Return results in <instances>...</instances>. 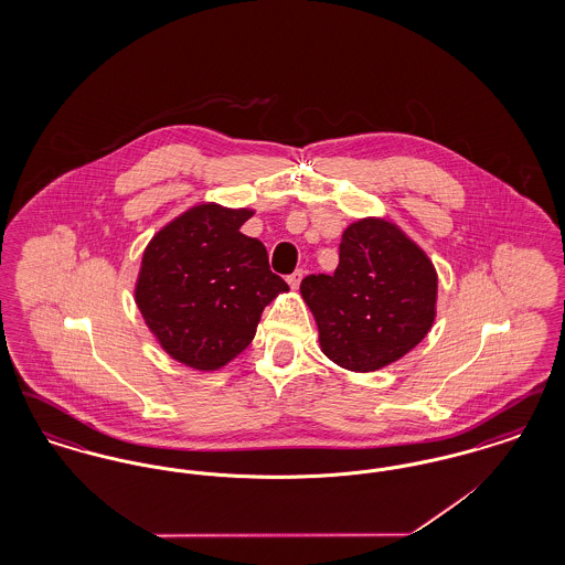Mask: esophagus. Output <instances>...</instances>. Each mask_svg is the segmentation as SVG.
Wrapping results in <instances>:
<instances>
[{
  "instance_id": "1",
  "label": "esophagus",
  "mask_w": 565,
  "mask_h": 565,
  "mask_svg": "<svg viewBox=\"0 0 565 565\" xmlns=\"http://www.w3.org/2000/svg\"><path fill=\"white\" fill-rule=\"evenodd\" d=\"M302 275H305V270L298 269L292 273V275H288V284H290V288L296 290L298 286H300V281H302Z\"/></svg>"
}]
</instances>
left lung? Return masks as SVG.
I'll use <instances>...</instances> for the list:
<instances>
[{
	"label": "left lung",
	"mask_w": 565,
	"mask_h": 565,
	"mask_svg": "<svg viewBox=\"0 0 565 565\" xmlns=\"http://www.w3.org/2000/svg\"><path fill=\"white\" fill-rule=\"evenodd\" d=\"M438 277L426 252L385 220H358L343 233L332 275H307L322 351L339 366L371 373L422 343L436 316Z\"/></svg>",
	"instance_id": "obj_1"
}]
</instances>
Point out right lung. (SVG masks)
Listing matches in <instances>:
<instances>
[{
	"label": "right lung",
	"mask_w": 565,
	"mask_h": 565,
	"mask_svg": "<svg viewBox=\"0 0 565 565\" xmlns=\"http://www.w3.org/2000/svg\"><path fill=\"white\" fill-rule=\"evenodd\" d=\"M254 212L196 205L148 243L135 302L162 350L196 371H215L254 339L263 309L288 284L267 247L239 233Z\"/></svg>",
	"instance_id": "add662e5"
}]
</instances>
